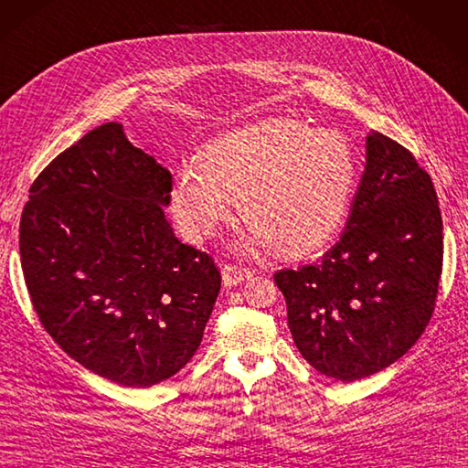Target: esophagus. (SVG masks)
<instances>
[{
  "mask_svg": "<svg viewBox=\"0 0 468 468\" xmlns=\"http://www.w3.org/2000/svg\"><path fill=\"white\" fill-rule=\"evenodd\" d=\"M250 274H253V272H250L249 269H241L237 265H225L223 271H221V281H223L225 289H231V286H237V284H241L243 281H247Z\"/></svg>",
  "mask_w": 468,
  "mask_h": 468,
  "instance_id": "1",
  "label": "esophagus"
}]
</instances>
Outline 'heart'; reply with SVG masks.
<instances>
[{
  "instance_id": "b5f03b06",
  "label": "heart",
  "mask_w": 468,
  "mask_h": 468,
  "mask_svg": "<svg viewBox=\"0 0 468 468\" xmlns=\"http://www.w3.org/2000/svg\"><path fill=\"white\" fill-rule=\"evenodd\" d=\"M356 155L342 134L292 118H262L213 138L172 189L182 233L203 241L239 213L243 245L301 259L328 245L348 215Z\"/></svg>"
}]
</instances>
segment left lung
<instances>
[{"mask_svg": "<svg viewBox=\"0 0 468 468\" xmlns=\"http://www.w3.org/2000/svg\"><path fill=\"white\" fill-rule=\"evenodd\" d=\"M442 269L433 182L401 144L371 132L346 231L316 265L284 269L298 352L320 374L356 381L391 366L421 336Z\"/></svg>", "mask_w": 468, "mask_h": 468, "instance_id": "obj_1", "label": "left lung"}]
</instances>
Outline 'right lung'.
Segmentation results:
<instances>
[{
	"label": "right lung",
	"instance_id": "1",
	"mask_svg": "<svg viewBox=\"0 0 468 468\" xmlns=\"http://www.w3.org/2000/svg\"><path fill=\"white\" fill-rule=\"evenodd\" d=\"M170 191L172 174L109 122L45 167L21 215L23 277L43 328L126 388L189 362L221 289L213 259L165 219Z\"/></svg>",
	"mask_w": 468,
	"mask_h": 468
}]
</instances>
